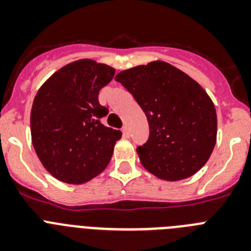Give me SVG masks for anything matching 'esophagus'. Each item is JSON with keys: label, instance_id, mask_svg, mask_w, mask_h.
<instances>
[{"label": "esophagus", "instance_id": "34e87169", "mask_svg": "<svg viewBox=\"0 0 251 251\" xmlns=\"http://www.w3.org/2000/svg\"><path fill=\"white\" fill-rule=\"evenodd\" d=\"M122 133H123V137H124V138H129L130 132H129V128H128L127 126H124L123 129H122Z\"/></svg>", "mask_w": 251, "mask_h": 251}]
</instances>
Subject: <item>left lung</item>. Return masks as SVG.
<instances>
[{
	"mask_svg": "<svg viewBox=\"0 0 251 251\" xmlns=\"http://www.w3.org/2000/svg\"><path fill=\"white\" fill-rule=\"evenodd\" d=\"M115 80L134 97L150 124V138L137 148L143 167L165 181L200 171L217 134L216 110L202 86L161 60L123 70Z\"/></svg>",
	"mask_w": 251,
	"mask_h": 251,
	"instance_id": "1",
	"label": "left lung"
}]
</instances>
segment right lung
I'll return each mask as SVG.
<instances>
[{
  "instance_id": "obj_1",
  "label": "right lung",
  "mask_w": 251,
  "mask_h": 251,
  "mask_svg": "<svg viewBox=\"0 0 251 251\" xmlns=\"http://www.w3.org/2000/svg\"><path fill=\"white\" fill-rule=\"evenodd\" d=\"M115 69L81 59L59 69L41 85L31 108V138L50 175L61 182L81 185L105 170L121 130L105 127L108 108L99 90Z\"/></svg>"
}]
</instances>
